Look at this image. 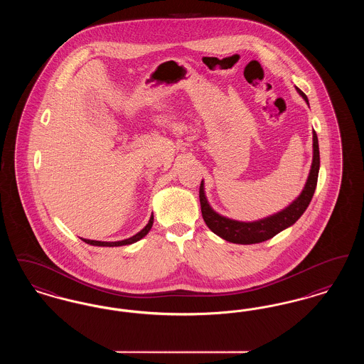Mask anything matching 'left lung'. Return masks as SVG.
Masks as SVG:
<instances>
[{
	"mask_svg": "<svg viewBox=\"0 0 364 364\" xmlns=\"http://www.w3.org/2000/svg\"><path fill=\"white\" fill-rule=\"evenodd\" d=\"M296 90L303 97V100L309 104L307 95L297 87ZM318 173H319V144H318V136L314 131L312 132L311 169H310L304 188L289 206L258 221L242 223V221L230 220L214 211L208 205V198L205 193V181L202 180L200 188H199V199H200L203 220L211 232H214L217 236H220L226 242H235V244H257V242H266L274 237L284 229L294 225V223L303 215L306 208H309L316 188Z\"/></svg>",
	"mask_w": 364,
	"mask_h": 364,
	"instance_id": "1",
	"label": "left lung"
}]
</instances>
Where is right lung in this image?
I'll use <instances>...</instances> for the list:
<instances>
[{"instance_id": "obj_1", "label": "right lung", "mask_w": 364, "mask_h": 364, "mask_svg": "<svg viewBox=\"0 0 364 364\" xmlns=\"http://www.w3.org/2000/svg\"><path fill=\"white\" fill-rule=\"evenodd\" d=\"M153 223H154V215L151 214V217H150V220H149V224L144 226L140 232H138L136 235H134L132 237H129V239H124V240H120V242H98V240H90V239H83V237H80L83 242H87V244H90V245H97V247H120V245H128V244H134V242H139L140 239H143L149 232H150V229H151V226H153Z\"/></svg>"}]
</instances>
